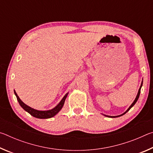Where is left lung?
I'll return each mask as SVG.
<instances>
[{"label":"left lung","mask_w":153,"mask_h":153,"mask_svg":"<svg viewBox=\"0 0 153 153\" xmlns=\"http://www.w3.org/2000/svg\"><path fill=\"white\" fill-rule=\"evenodd\" d=\"M142 83H143V81L142 82V83H141V86H140V88H139V90H138V94H137V96H136V98H135V100H134V101L132 102V104H131L130 106H129V107L128 108V110H127L126 112H124L123 114H121V115H117V116H108V115H104V114H103V115H104L105 117H112V118H115V117H120V116H122V115H123L124 114H126L127 112H128V111L130 109V108L133 107V106L136 104V102H137V100H138V98H139V97H140V90H141V88H142Z\"/></svg>","instance_id":"8db88e82"}]
</instances>
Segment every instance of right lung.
Masks as SVG:
<instances>
[{
	"label": "right lung",
	"instance_id": "obj_1",
	"mask_svg": "<svg viewBox=\"0 0 153 153\" xmlns=\"http://www.w3.org/2000/svg\"><path fill=\"white\" fill-rule=\"evenodd\" d=\"M14 93H15V96H16L17 99L18 100V102H19L21 107L24 108L25 111H27V113H29L31 115H32L33 117H36V118H39V119L51 118V117H54L55 115H56V114H57L59 111H61L62 107H63L65 100L67 95H68V93H67V94L64 96V97L62 98V100H61L60 102H59L55 108H52V109H51V110H48V111H38V110L34 109V108L29 107V106L25 105L24 102H23V101H22V100L20 99L19 97H18L17 94L16 93V92L15 91V90H14Z\"/></svg>",
	"mask_w": 153,
	"mask_h": 153
}]
</instances>
